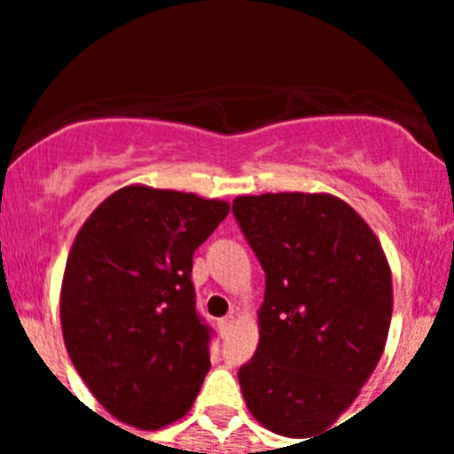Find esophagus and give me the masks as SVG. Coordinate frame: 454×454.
I'll return each mask as SVG.
<instances>
[{
  "instance_id": "34e87169",
  "label": "esophagus",
  "mask_w": 454,
  "mask_h": 454,
  "mask_svg": "<svg viewBox=\"0 0 454 454\" xmlns=\"http://www.w3.org/2000/svg\"><path fill=\"white\" fill-rule=\"evenodd\" d=\"M231 327H234V316H224V318L218 320V332H220V336H227V334H230Z\"/></svg>"
}]
</instances>
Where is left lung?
I'll use <instances>...</instances> for the list:
<instances>
[{"label":"left lung","instance_id":"left-lung-1","mask_svg":"<svg viewBox=\"0 0 454 454\" xmlns=\"http://www.w3.org/2000/svg\"><path fill=\"white\" fill-rule=\"evenodd\" d=\"M231 214L266 272L262 339L240 366V391L268 430L316 439L384 352L393 309L387 256L362 215L332 195H246Z\"/></svg>","mask_w":454,"mask_h":454}]
</instances>
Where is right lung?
I'll use <instances>...</instances> for the list:
<instances>
[{
	"mask_svg": "<svg viewBox=\"0 0 454 454\" xmlns=\"http://www.w3.org/2000/svg\"><path fill=\"white\" fill-rule=\"evenodd\" d=\"M230 204L127 186L72 243L61 288L67 355L111 416L140 430L182 419L211 368L214 330L195 307L192 254Z\"/></svg>",
	"mask_w": 454,
	"mask_h": 454,
	"instance_id": "right-lung-1",
	"label": "right lung"
}]
</instances>
